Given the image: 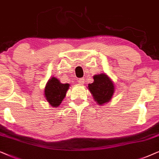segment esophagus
Here are the masks:
<instances>
[{
	"label": "esophagus",
	"instance_id": "1",
	"mask_svg": "<svg viewBox=\"0 0 159 159\" xmlns=\"http://www.w3.org/2000/svg\"><path fill=\"white\" fill-rule=\"evenodd\" d=\"M84 78H79V79L78 80V83L79 84H81V85H83L84 84Z\"/></svg>",
	"mask_w": 159,
	"mask_h": 159
}]
</instances>
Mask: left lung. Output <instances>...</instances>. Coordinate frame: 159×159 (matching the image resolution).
Instances as JSON below:
<instances>
[{"mask_svg": "<svg viewBox=\"0 0 159 159\" xmlns=\"http://www.w3.org/2000/svg\"><path fill=\"white\" fill-rule=\"evenodd\" d=\"M94 82L88 85L91 94L98 105H104L111 100L114 93V84L106 74L94 75Z\"/></svg>", "mask_w": 159, "mask_h": 159, "instance_id": "left-lung-1", "label": "left lung"}]
</instances>
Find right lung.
Listing matches in <instances>:
<instances>
[{
	"label": "right lung",
	"instance_id": "right-lung-1",
	"mask_svg": "<svg viewBox=\"0 0 159 159\" xmlns=\"http://www.w3.org/2000/svg\"><path fill=\"white\" fill-rule=\"evenodd\" d=\"M69 84H62L57 78L52 77L46 84L44 95L52 107H57L61 104L69 89Z\"/></svg>",
	"mask_w": 159,
	"mask_h": 159
}]
</instances>
